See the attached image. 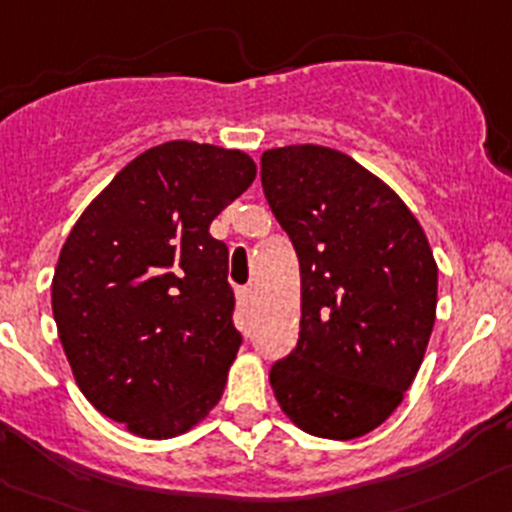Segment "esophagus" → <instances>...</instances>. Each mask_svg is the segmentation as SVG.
<instances>
[{"label":"esophagus","mask_w":512,"mask_h":512,"mask_svg":"<svg viewBox=\"0 0 512 512\" xmlns=\"http://www.w3.org/2000/svg\"><path fill=\"white\" fill-rule=\"evenodd\" d=\"M238 304H241L243 309H248L253 304V292L248 287H243V289H238Z\"/></svg>","instance_id":"34e87169"}]
</instances>
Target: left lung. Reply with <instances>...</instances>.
Masks as SVG:
<instances>
[{
  "label": "left lung",
  "instance_id": "obj_1",
  "mask_svg": "<svg viewBox=\"0 0 512 512\" xmlns=\"http://www.w3.org/2000/svg\"><path fill=\"white\" fill-rule=\"evenodd\" d=\"M261 185L302 276L297 348L269 373L276 401L314 437H363L419 373L437 314L434 253L396 192L337 149H269Z\"/></svg>",
  "mask_w": 512,
  "mask_h": 512
}]
</instances>
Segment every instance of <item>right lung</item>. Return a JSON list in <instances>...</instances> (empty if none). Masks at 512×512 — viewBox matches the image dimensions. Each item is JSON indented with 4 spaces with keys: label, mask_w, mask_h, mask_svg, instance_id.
<instances>
[{
    "label": "right lung",
    "mask_w": 512,
    "mask_h": 512,
    "mask_svg": "<svg viewBox=\"0 0 512 512\" xmlns=\"http://www.w3.org/2000/svg\"><path fill=\"white\" fill-rule=\"evenodd\" d=\"M238 149L167 142L129 162L73 225L53 317L83 396L137 437L208 416L241 348L215 215L248 190Z\"/></svg>",
    "instance_id": "add662e5"
}]
</instances>
